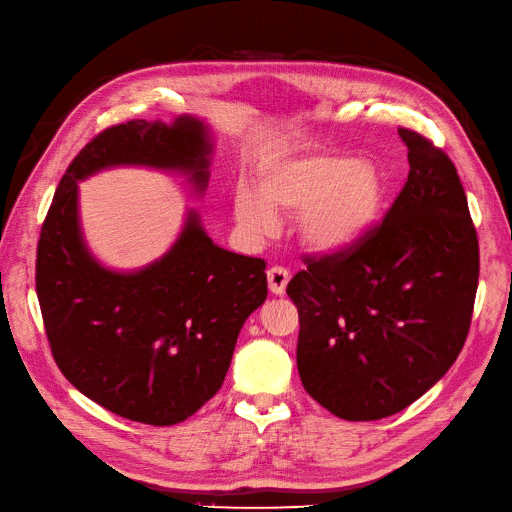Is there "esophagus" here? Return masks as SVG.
<instances>
[{"mask_svg": "<svg viewBox=\"0 0 512 512\" xmlns=\"http://www.w3.org/2000/svg\"><path fill=\"white\" fill-rule=\"evenodd\" d=\"M267 282H269V290L273 294H277V297H282V294L286 292L288 282H290V273L284 267H271L267 271Z\"/></svg>", "mask_w": 512, "mask_h": 512, "instance_id": "obj_1", "label": "esophagus"}]
</instances>
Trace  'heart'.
Here are the masks:
<instances>
[{
	"instance_id": "b5f03b06",
	"label": "heart",
	"mask_w": 512,
	"mask_h": 512,
	"mask_svg": "<svg viewBox=\"0 0 512 512\" xmlns=\"http://www.w3.org/2000/svg\"><path fill=\"white\" fill-rule=\"evenodd\" d=\"M384 183L374 164L344 153L307 156L267 168L256 192L239 185L232 196L237 224L252 237L277 226V213H299V237L316 254H342L374 228Z\"/></svg>"
}]
</instances>
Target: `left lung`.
<instances>
[{
	"label": "left lung",
	"mask_w": 512,
	"mask_h": 512,
	"mask_svg": "<svg viewBox=\"0 0 512 512\" xmlns=\"http://www.w3.org/2000/svg\"><path fill=\"white\" fill-rule=\"evenodd\" d=\"M408 147L404 190L352 250L307 260L286 292L299 309L305 391L346 421H378L425 395L459 356L478 286V239L455 164Z\"/></svg>",
	"instance_id": "left-lung-1"
}]
</instances>
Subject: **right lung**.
Segmentation results:
<instances>
[{
  "mask_svg": "<svg viewBox=\"0 0 512 512\" xmlns=\"http://www.w3.org/2000/svg\"><path fill=\"white\" fill-rule=\"evenodd\" d=\"M211 153L209 123L194 115L119 123L72 160L42 224L36 292L53 359L74 389L136 423H181L220 391L243 322L267 299V265L215 245L188 209L168 252L108 269L85 241L79 183L145 166L203 196Z\"/></svg>",
  "mask_w": 512,
  "mask_h": 512,
  "instance_id": "1",
  "label": "right lung"
}]
</instances>
